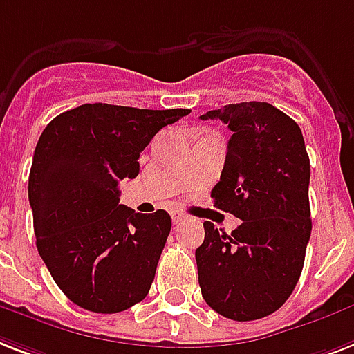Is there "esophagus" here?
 <instances>
[{"label":"esophagus","instance_id":"esophagus-1","mask_svg":"<svg viewBox=\"0 0 354 354\" xmlns=\"http://www.w3.org/2000/svg\"><path fill=\"white\" fill-rule=\"evenodd\" d=\"M171 215H172V223H174V225H178V223L185 221V215H183V213H180V212H172Z\"/></svg>","mask_w":354,"mask_h":354}]
</instances>
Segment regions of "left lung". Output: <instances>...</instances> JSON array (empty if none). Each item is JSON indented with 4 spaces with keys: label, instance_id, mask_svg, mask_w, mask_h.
<instances>
[{
    "label": "left lung",
    "instance_id": "left-lung-1",
    "mask_svg": "<svg viewBox=\"0 0 354 354\" xmlns=\"http://www.w3.org/2000/svg\"><path fill=\"white\" fill-rule=\"evenodd\" d=\"M232 131L215 207L241 219L232 234L204 223L196 249L202 297L217 314L252 321L273 314L295 290L304 266L310 219V159L293 118L267 102L207 111Z\"/></svg>",
    "mask_w": 354,
    "mask_h": 354
}]
</instances>
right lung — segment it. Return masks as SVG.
Returning <instances> with one entry per match:
<instances>
[{
    "mask_svg": "<svg viewBox=\"0 0 354 354\" xmlns=\"http://www.w3.org/2000/svg\"><path fill=\"white\" fill-rule=\"evenodd\" d=\"M185 115L83 104L40 135L27 185L37 249L81 308L117 314L148 295L172 221L165 209L142 215L120 204V182L139 174L153 135Z\"/></svg>",
    "mask_w": 354,
    "mask_h": 354,
    "instance_id": "add662e5",
    "label": "right lung"
}]
</instances>
